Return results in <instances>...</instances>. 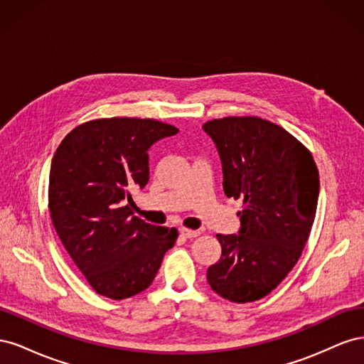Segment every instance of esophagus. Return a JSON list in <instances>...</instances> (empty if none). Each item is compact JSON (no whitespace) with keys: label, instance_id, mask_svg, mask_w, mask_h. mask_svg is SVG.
<instances>
[{"label":"esophagus","instance_id":"obj_1","mask_svg":"<svg viewBox=\"0 0 364 364\" xmlns=\"http://www.w3.org/2000/svg\"><path fill=\"white\" fill-rule=\"evenodd\" d=\"M179 234H181V237H183V238H196V237L200 235L199 230H193V229H186V228H182V229L179 230Z\"/></svg>","mask_w":364,"mask_h":364}]
</instances>
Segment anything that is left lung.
<instances>
[{
    "mask_svg": "<svg viewBox=\"0 0 364 364\" xmlns=\"http://www.w3.org/2000/svg\"><path fill=\"white\" fill-rule=\"evenodd\" d=\"M203 130L222 161L225 194L243 200L238 234H217L222 257L206 278L230 302L258 301L287 277L310 237L316 162L287 130L258 117L213 119Z\"/></svg>",
    "mask_w": 364,
    "mask_h": 364,
    "instance_id": "8db88e82",
    "label": "left lung"
}]
</instances>
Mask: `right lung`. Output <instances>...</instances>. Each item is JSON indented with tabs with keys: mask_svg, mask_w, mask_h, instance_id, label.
Returning <instances> with one entry per match:
<instances>
[{
	"mask_svg": "<svg viewBox=\"0 0 364 364\" xmlns=\"http://www.w3.org/2000/svg\"><path fill=\"white\" fill-rule=\"evenodd\" d=\"M178 129L156 119L102 118L63 138L50 168L53 226L91 287L121 301L155 279L178 229L135 217L130 186L149 182V149Z\"/></svg>",
	"mask_w": 364,
	"mask_h": 364,
	"instance_id": "obj_1",
	"label": "right lung"
}]
</instances>
